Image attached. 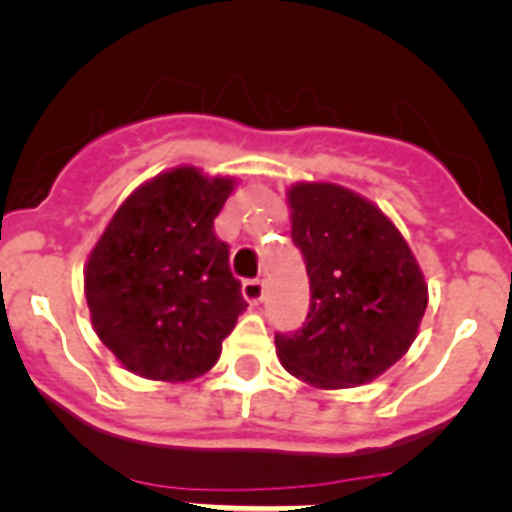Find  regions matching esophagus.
I'll return each instance as SVG.
<instances>
[{"mask_svg":"<svg viewBox=\"0 0 512 512\" xmlns=\"http://www.w3.org/2000/svg\"><path fill=\"white\" fill-rule=\"evenodd\" d=\"M242 296H245L247 303L257 306V303L262 301V296H265V283H262L260 278L245 280V283H242Z\"/></svg>","mask_w":512,"mask_h":512,"instance_id":"esophagus-1","label":"esophagus"}]
</instances>
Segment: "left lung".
<instances>
[{
    "instance_id": "obj_1",
    "label": "left lung",
    "mask_w": 512,
    "mask_h": 512,
    "mask_svg": "<svg viewBox=\"0 0 512 512\" xmlns=\"http://www.w3.org/2000/svg\"><path fill=\"white\" fill-rule=\"evenodd\" d=\"M290 237L306 260L311 308L275 334L285 370L313 388H354L393 367L418 334L428 285L403 234L336 183L288 188Z\"/></svg>"
}]
</instances>
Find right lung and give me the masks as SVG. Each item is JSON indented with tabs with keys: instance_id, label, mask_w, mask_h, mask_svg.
Wrapping results in <instances>:
<instances>
[{
	"instance_id": "right-lung-1",
	"label": "right lung",
	"mask_w": 512,
	"mask_h": 512,
	"mask_svg": "<svg viewBox=\"0 0 512 512\" xmlns=\"http://www.w3.org/2000/svg\"><path fill=\"white\" fill-rule=\"evenodd\" d=\"M234 178L193 165L165 170L119 206L84 270L96 334L114 357L147 380L186 382L222 354L239 313L242 283L214 219Z\"/></svg>"
}]
</instances>
